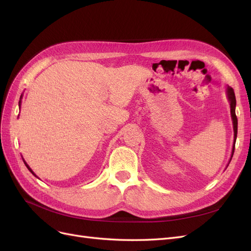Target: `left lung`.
<instances>
[{"instance_id": "left-lung-1", "label": "left lung", "mask_w": 251, "mask_h": 251, "mask_svg": "<svg viewBox=\"0 0 251 251\" xmlns=\"http://www.w3.org/2000/svg\"><path fill=\"white\" fill-rule=\"evenodd\" d=\"M226 95L227 98H228L229 103H230V115H231V119H232V126H233V144H232V150H231V156L229 159V162L231 161V158L233 156L234 153V144H235V140H237V134H238V118L235 116V95L233 92V89L230 88L229 86L226 87ZM228 162V164H229ZM227 164V166H228ZM226 166V168H227Z\"/></svg>"}]
</instances>
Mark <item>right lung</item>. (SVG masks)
<instances>
[{
  "mask_svg": "<svg viewBox=\"0 0 251 251\" xmlns=\"http://www.w3.org/2000/svg\"><path fill=\"white\" fill-rule=\"evenodd\" d=\"M22 97H23V95H21V98H20V101H19V107H21V100H22ZM23 161H24V163H25V165H26V166H27V169H28V170H29V171H30V172H31V173H32V174H33V175H34V176H35V177H37V176H36V175H35V174H34V173H33V171H32V170H31V169H30V166H29V165H28V164H27V163H26V161H25V160H24V159H23Z\"/></svg>",
  "mask_w": 251,
  "mask_h": 251,
  "instance_id": "obj_1",
  "label": "right lung"
}]
</instances>
